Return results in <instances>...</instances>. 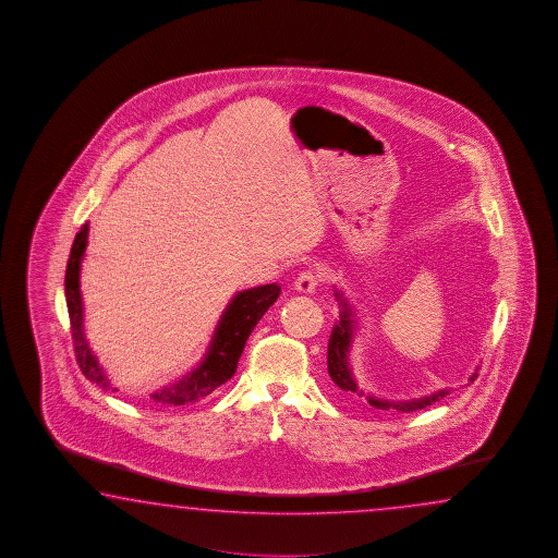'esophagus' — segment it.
Wrapping results in <instances>:
<instances>
[{
    "label": "esophagus",
    "instance_id": "esophagus-1",
    "mask_svg": "<svg viewBox=\"0 0 558 558\" xmlns=\"http://www.w3.org/2000/svg\"><path fill=\"white\" fill-rule=\"evenodd\" d=\"M317 284H319V275L315 274L313 269L299 274L295 279V289L299 293H313L317 289Z\"/></svg>",
    "mask_w": 558,
    "mask_h": 558
}]
</instances>
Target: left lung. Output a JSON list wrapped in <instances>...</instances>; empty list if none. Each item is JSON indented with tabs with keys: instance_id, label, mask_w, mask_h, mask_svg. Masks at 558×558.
Masks as SVG:
<instances>
[{
	"instance_id": "obj_1",
	"label": "left lung",
	"mask_w": 558,
	"mask_h": 558,
	"mask_svg": "<svg viewBox=\"0 0 558 558\" xmlns=\"http://www.w3.org/2000/svg\"><path fill=\"white\" fill-rule=\"evenodd\" d=\"M335 296L339 301L341 307V319L332 325L331 337H329V349H327V368L331 375L332 383L343 389V391L359 392L356 387L353 371H351V363H349V355H351V344H353V335H355V313L353 307L349 305L347 296L335 289ZM476 379V371L471 375V383ZM451 389H440V391L433 392L428 397H421V399H411V401H385V399H375L368 397L367 401L371 407L380 409V411H401V413H413V411H421L428 404L437 403L442 397H447ZM363 395V392H361Z\"/></svg>"
}]
</instances>
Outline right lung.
<instances>
[{"mask_svg":"<svg viewBox=\"0 0 558 558\" xmlns=\"http://www.w3.org/2000/svg\"><path fill=\"white\" fill-rule=\"evenodd\" d=\"M87 231L89 227L85 223L73 241L70 262L65 269V303H68V313L72 323L73 349H75V359L80 363V368L87 379L97 383L101 389H107L109 379L106 377V371L99 367L89 344L85 341L84 332V301L80 291V271H82V259L87 247ZM279 293H281V287L271 283L253 287L233 296L217 323L214 339L202 363L183 379L151 392L149 399L154 403L169 404V407L197 403L199 399L211 395L217 387H221L223 383L231 379L238 371L239 356L245 349L251 331L265 315V311L277 301Z\"/></svg>","mask_w":558,"mask_h":558,"instance_id":"1","label":"right lung"}]
</instances>
